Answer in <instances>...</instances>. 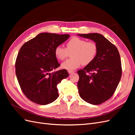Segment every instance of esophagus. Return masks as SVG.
Segmentation results:
<instances>
[{
    "label": "esophagus",
    "instance_id": "esophagus-1",
    "mask_svg": "<svg viewBox=\"0 0 135 135\" xmlns=\"http://www.w3.org/2000/svg\"><path fill=\"white\" fill-rule=\"evenodd\" d=\"M68 72L69 74H72V73H73V72H75V71H68Z\"/></svg>",
    "mask_w": 135,
    "mask_h": 135
}]
</instances>
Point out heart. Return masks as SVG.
<instances>
[{"label": "heart", "mask_w": 135, "mask_h": 135, "mask_svg": "<svg viewBox=\"0 0 135 135\" xmlns=\"http://www.w3.org/2000/svg\"><path fill=\"white\" fill-rule=\"evenodd\" d=\"M72 58L67 60L61 64L62 68L72 71L79 68L83 63L88 65L92 62L98 53V46L94 42H87L83 38L73 37L67 43V47L58 46L54 54L56 59L63 60L71 52Z\"/></svg>", "instance_id": "heart-1"}]
</instances>
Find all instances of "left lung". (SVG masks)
<instances>
[{
	"label": "left lung",
	"mask_w": 135,
	"mask_h": 135,
	"mask_svg": "<svg viewBox=\"0 0 135 135\" xmlns=\"http://www.w3.org/2000/svg\"><path fill=\"white\" fill-rule=\"evenodd\" d=\"M77 35L90 39L98 46V53L93 61L77 71V87L84 101L99 105L110 99L118 85L122 76L120 55L115 45L101 34ZM89 72H91L90 75L87 74Z\"/></svg>",
	"instance_id": "left-lung-1"
}]
</instances>
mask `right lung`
<instances>
[{"instance_id":"add662e5","label":"right lung","mask_w":135,"mask_h":135,"mask_svg":"<svg viewBox=\"0 0 135 135\" xmlns=\"http://www.w3.org/2000/svg\"><path fill=\"white\" fill-rule=\"evenodd\" d=\"M69 37L68 34L40 33L21 47L16 74L22 91L31 101L46 105L58 98L57 85L69 74L66 69L52 72L60 66L54 50Z\"/></svg>"}]
</instances>
